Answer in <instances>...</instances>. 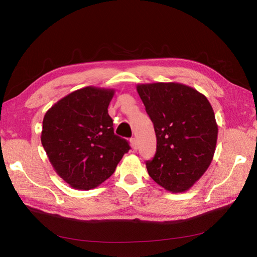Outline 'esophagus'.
Segmentation results:
<instances>
[{"mask_svg":"<svg viewBox=\"0 0 257 257\" xmlns=\"http://www.w3.org/2000/svg\"><path fill=\"white\" fill-rule=\"evenodd\" d=\"M130 142H131V145H132V147H133V150L134 151L138 150V140H136V139H131Z\"/></svg>","mask_w":257,"mask_h":257,"instance_id":"obj_1","label":"esophagus"}]
</instances>
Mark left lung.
I'll use <instances>...</instances> for the list:
<instances>
[{"label":"left lung","mask_w":257,"mask_h":257,"mask_svg":"<svg viewBox=\"0 0 257 257\" xmlns=\"http://www.w3.org/2000/svg\"><path fill=\"white\" fill-rule=\"evenodd\" d=\"M155 128L157 148L148 175L169 192L189 190L210 166L218 124L206 95L178 82L136 85Z\"/></svg>","instance_id":"obj_1"}]
</instances>
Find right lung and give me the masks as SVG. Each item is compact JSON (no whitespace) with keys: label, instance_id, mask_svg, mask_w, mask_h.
I'll return each instance as SVG.
<instances>
[{"label":"right lung","instance_id":"right-lung-1","mask_svg":"<svg viewBox=\"0 0 257 257\" xmlns=\"http://www.w3.org/2000/svg\"><path fill=\"white\" fill-rule=\"evenodd\" d=\"M114 89L84 87L50 107L42 144L55 172L73 189L90 190L114 173L128 143L114 134L107 106Z\"/></svg>","mask_w":257,"mask_h":257}]
</instances>
